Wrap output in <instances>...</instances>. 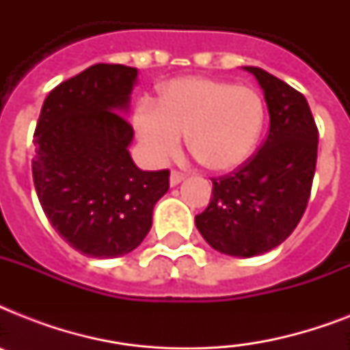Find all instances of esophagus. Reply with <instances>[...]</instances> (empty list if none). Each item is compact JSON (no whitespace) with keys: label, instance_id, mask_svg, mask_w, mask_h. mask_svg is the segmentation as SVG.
Masks as SVG:
<instances>
[{"label":"esophagus","instance_id":"34e87169","mask_svg":"<svg viewBox=\"0 0 350 350\" xmlns=\"http://www.w3.org/2000/svg\"><path fill=\"white\" fill-rule=\"evenodd\" d=\"M183 178H185V174H183V172H180V170H172V172H170V185L172 187L178 185V183H181V181H183Z\"/></svg>","mask_w":350,"mask_h":350}]
</instances>
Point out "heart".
<instances>
[{"label":"heart","instance_id":"obj_1","mask_svg":"<svg viewBox=\"0 0 350 350\" xmlns=\"http://www.w3.org/2000/svg\"><path fill=\"white\" fill-rule=\"evenodd\" d=\"M267 105L252 87L211 78H181L163 87L158 105L143 100L134 111L142 148L152 163L169 161L187 147L207 169L232 170L260 142Z\"/></svg>","mask_w":350,"mask_h":350}]
</instances>
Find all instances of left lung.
Returning a JSON list of instances; mask_svg holds the SVG:
<instances>
[{
  "instance_id": "1",
  "label": "left lung",
  "mask_w": 350,
  "mask_h": 350,
  "mask_svg": "<svg viewBox=\"0 0 350 350\" xmlns=\"http://www.w3.org/2000/svg\"><path fill=\"white\" fill-rule=\"evenodd\" d=\"M271 126L261 147L230 174L211 178L213 198L196 227L213 249L252 258L293 234L304 216L318 158V126L305 96L258 67Z\"/></svg>"
}]
</instances>
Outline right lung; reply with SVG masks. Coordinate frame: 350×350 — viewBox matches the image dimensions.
<instances>
[{
  "instance_id": "obj_1",
  "label": "right lung",
  "mask_w": 350,
  "mask_h": 350,
  "mask_svg": "<svg viewBox=\"0 0 350 350\" xmlns=\"http://www.w3.org/2000/svg\"><path fill=\"white\" fill-rule=\"evenodd\" d=\"M137 70L92 65L51 90L34 132L32 178L43 213L72 249L118 258L142 243L169 169H137L134 131L121 116Z\"/></svg>"
}]
</instances>
